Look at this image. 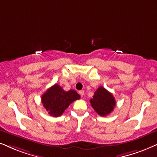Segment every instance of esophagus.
I'll use <instances>...</instances> for the list:
<instances>
[{
    "label": "esophagus",
    "instance_id": "1",
    "mask_svg": "<svg viewBox=\"0 0 157 157\" xmlns=\"http://www.w3.org/2000/svg\"><path fill=\"white\" fill-rule=\"evenodd\" d=\"M79 93H80V95L81 96H83L85 94V92H84V90H80L79 91Z\"/></svg>",
    "mask_w": 157,
    "mask_h": 157
}]
</instances>
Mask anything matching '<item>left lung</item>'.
I'll use <instances>...</instances> for the list:
<instances>
[{
  "label": "left lung",
  "mask_w": 157,
  "mask_h": 157,
  "mask_svg": "<svg viewBox=\"0 0 157 157\" xmlns=\"http://www.w3.org/2000/svg\"><path fill=\"white\" fill-rule=\"evenodd\" d=\"M90 102L97 114L102 117L106 116L112 112L116 105L113 95L102 86L99 87L95 91Z\"/></svg>",
  "instance_id": "1"
}]
</instances>
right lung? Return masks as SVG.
Wrapping results in <instances>:
<instances>
[{
  "label": "right lung",
  "mask_w": 157,
  "mask_h": 157,
  "mask_svg": "<svg viewBox=\"0 0 157 157\" xmlns=\"http://www.w3.org/2000/svg\"><path fill=\"white\" fill-rule=\"evenodd\" d=\"M80 96L74 90L65 91L60 85L55 84L43 93L41 101L44 108L51 116L60 117L73 101Z\"/></svg>",
  "instance_id": "obj_1"
}]
</instances>
